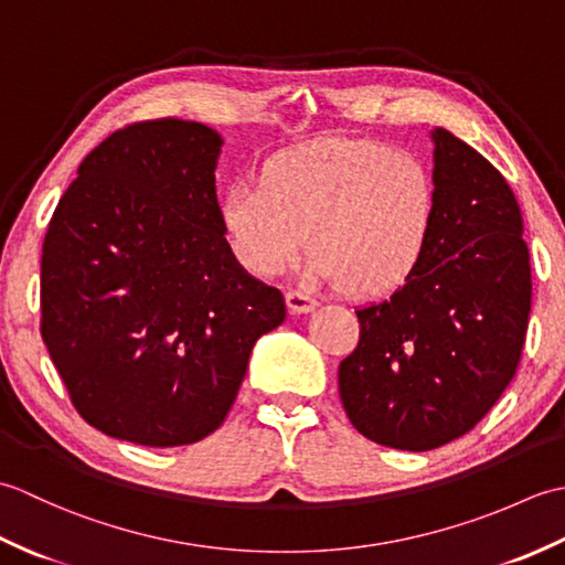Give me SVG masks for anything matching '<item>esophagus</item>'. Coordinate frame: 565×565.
Returning <instances> with one entry per match:
<instances>
[{"label":"esophagus","instance_id":"34e87169","mask_svg":"<svg viewBox=\"0 0 565 565\" xmlns=\"http://www.w3.org/2000/svg\"><path fill=\"white\" fill-rule=\"evenodd\" d=\"M286 306H289L291 313L301 316V313H310V310L318 306V301L306 291H294L291 289V291H286Z\"/></svg>","mask_w":565,"mask_h":565}]
</instances>
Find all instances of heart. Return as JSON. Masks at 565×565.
I'll list each match as a JSON object with an SVG mask.
<instances>
[{
	"label": "heart",
	"instance_id": "obj_1",
	"mask_svg": "<svg viewBox=\"0 0 565 565\" xmlns=\"http://www.w3.org/2000/svg\"><path fill=\"white\" fill-rule=\"evenodd\" d=\"M237 262L276 276L316 249L310 271L359 296L403 286L427 257L439 184L425 154L381 140H316L276 152L259 182H235L218 203Z\"/></svg>",
	"mask_w": 565,
	"mask_h": 565
}]
</instances>
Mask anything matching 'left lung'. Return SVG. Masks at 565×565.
Listing matches in <instances>:
<instances>
[{
    "label": "left lung",
    "instance_id": "left-lung-1",
    "mask_svg": "<svg viewBox=\"0 0 565 565\" xmlns=\"http://www.w3.org/2000/svg\"><path fill=\"white\" fill-rule=\"evenodd\" d=\"M439 218L423 264L356 310L338 371L350 423L371 441L429 451L478 425L510 386L532 310L520 203L481 152L431 130Z\"/></svg>",
    "mask_w": 565,
    "mask_h": 565
}]
</instances>
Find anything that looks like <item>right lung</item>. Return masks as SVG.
<instances>
[{"mask_svg":"<svg viewBox=\"0 0 565 565\" xmlns=\"http://www.w3.org/2000/svg\"><path fill=\"white\" fill-rule=\"evenodd\" d=\"M223 138L196 121L134 124L82 160L47 225L41 334L72 405L114 439L182 447L221 427L279 289L223 237Z\"/></svg>","mask_w":565,"mask_h":565,"instance_id":"right-lung-1","label":"right lung"}]
</instances>
